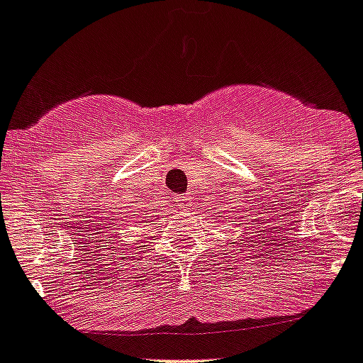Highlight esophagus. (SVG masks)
<instances>
[{"label":"esophagus","mask_w":363,"mask_h":363,"mask_svg":"<svg viewBox=\"0 0 363 363\" xmlns=\"http://www.w3.org/2000/svg\"><path fill=\"white\" fill-rule=\"evenodd\" d=\"M186 201H189V197H185V196L174 197V206L183 208V206H185V204H186Z\"/></svg>","instance_id":"34e87169"}]
</instances>
